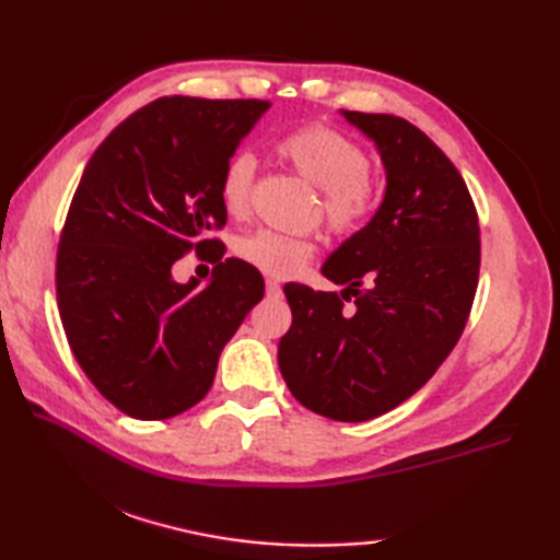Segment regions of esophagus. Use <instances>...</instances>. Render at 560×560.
Masks as SVG:
<instances>
[{"label":"esophagus","instance_id":"esophagus-1","mask_svg":"<svg viewBox=\"0 0 560 560\" xmlns=\"http://www.w3.org/2000/svg\"><path fill=\"white\" fill-rule=\"evenodd\" d=\"M281 283L277 279H267V295H279Z\"/></svg>","mask_w":560,"mask_h":560}]
</instances>
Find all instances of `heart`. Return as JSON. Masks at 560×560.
<instances>
[{
    "instance_id": "b5f03b06",
    "label": "heart",
    "mask_w": 560,
    "mask_h": 560,
    "mask_svg": "<svg viewBox=\"0 0 560 560\" xmlns=\"http://www.w3.org/2000/svg\"><path fill=\"white\" fill-rule=\"evenodd\" d=\"M277 151L295 171L323 189V209L335 231H351L375 205V187L368 175L365 151L351 139L323 125H311L283 137ZM255 159L237 153L225 163L219 197L225 213L243 217L249 205ZM235 253L247 265L269 273V277H293L313 257V245L303 237L283 235L259 229L243 235L235 243Z\"/></svg>"
}]
</instances>
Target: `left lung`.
<instances>
[{
	"instance_id": "8db88e82",
	"label": "left lung",
	"mask_w": 560,
	"mask_h": 560,
	"mask_svg": "<svg viewBox=\"0 0 560 560\" xmlns=\"http://www.w3.org/2000/svg\"><path fill=\"white\" fill-rule=\"evenodd\" d=\"M341 115L375 144L385 197L323 265L341 293L283 287L293 323L279 341V368L303 407L355 423L399 407L455 349L481 243L467 185L419 127L395 115Z\"/></svg>"
}]
</instances>
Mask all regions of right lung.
I'll return each instance as SVG.
<instances>
[{
	"label": "right lung",
	"mask_w": 560,
	"mask_h": 560,
	"mask_svg": "<svg viewBox=\"0 0 560 560\" xmlns=\"http://www.w3.org/2000/svg\"><path fill=\"white\" fill-rule=\"evenodd\" d=\"M269 101L159 98L105 137L83 168L57 249L69 347L122 413L161 421L207 395L219 355L265 295L261 273L205 233L225 225V163ZM189 248L218 249L210 283L177 284Z\"/></svg>",
	"instance_id": "obj_1"
}]
</instances>
